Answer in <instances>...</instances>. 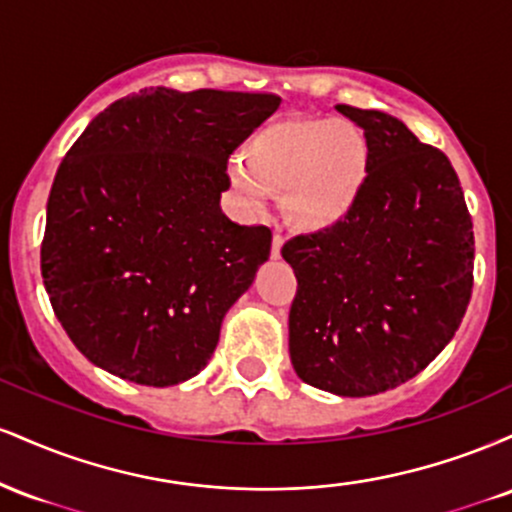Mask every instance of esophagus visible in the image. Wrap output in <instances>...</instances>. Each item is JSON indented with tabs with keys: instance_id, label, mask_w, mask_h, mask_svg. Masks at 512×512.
I'll list each match as a JSON object with an SVG mask.
<instances>
[{
	"instance_id": "obj_1",
	"label": "esophagus",
	"mask_w": 512,
	"mask_h": 512,
	"mask_svg": "<svg viewBox=\"0 0 512 512\" xmlns=\"http://www.w3.org/2000/svg\"><path fill=\"white\" fill-rule=\"evenodd\" d=\"M281 248H284V238H281L279 233H274V238H272V257H274V260H279V257H281Z\"/></svg>"
}]
</instances>
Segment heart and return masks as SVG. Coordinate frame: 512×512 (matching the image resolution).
<instances>
[{
    "label": "heart",
    "mask_w": 512,
    "mask_h": 512,
    "mask_svg": "<svg viewBox=\"0 0 512 512\" xmlns=\"http://www.w3.org/2000/svg\"><path fill=\"white\" fill-rule=\"evenodd\" d=\"M245 163L228 170L231 185L250 207L264 197L284 199V214L301 231L342 223L368 178V144L349 122L284 120L260 129L245 144Z\"/></svg>",
    "instance_id": "1"
}]
</instances>
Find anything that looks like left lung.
<instances>
[{"label":"left lung","mask_w":512,"mask_h":512,"mask_svg":"<svg viewBox=\"0 0 512 512\" xmlns=\"http://www.w3.org/2000/svg\"><path fill=\"white\" fill-rule=\"evenodd\" d=\"M337 110L363 129L368 178L342 223L281 248L298 281L289 351L303 383L368 397L407 383L455 337L474 231L443 151L380 110Z\"/></svg>","instance_id":"1"}]
</instances>
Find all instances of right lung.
Returning <instances> with one entry per match:
<instances>
[{"mask_svg":"<svg viewBox=\"0 0 512 512\" xmlns=\"http://www.w3.org/2000/svg\"><path fill=\"white\" fill-rule=\"evenodd\" d=\"M279 103L274 93L144 88L72 144L52 182L40 272L88 361L151 387L207 366L223 315L272 250L267 226L221 211L226 163Z\"/></svg>","mask_w":512,"mask_h":512,"instance_id":"add662e5","label":"right lung"}]
</instances>
